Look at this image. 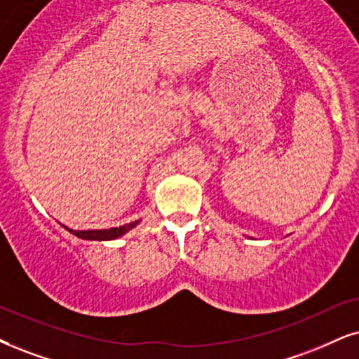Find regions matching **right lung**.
I'll return each mask as SVG.
<instances>
[{"label": "right lung", "instance_id": "add662e5", "mask_svg": "<svg viewBox=\"0 0 359 359\" xmlns=\"http://www.w3.org/2000/svg\"><path fill=\"white\" fill-rule=\"evenodd\" d=\"M140 220H135V222H130V224H126L122 226H114V229H106V230H69L72 235H76L78 238H83V240H99V242H106V240H114V238H119L122 235L129 232V230H133L135 225L139 224Z\"/></svg>", "mask_w": 359, "mask_h": 359}]
</instances>
